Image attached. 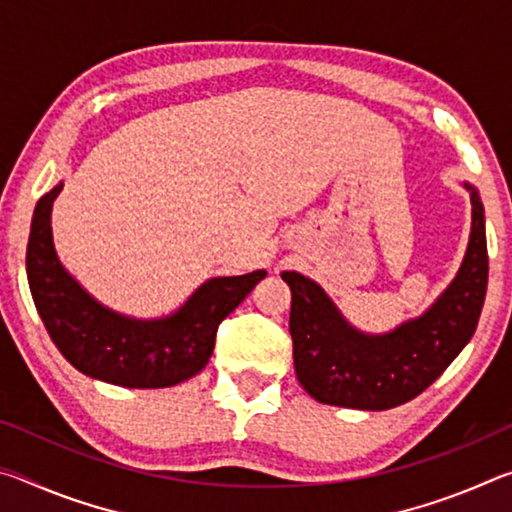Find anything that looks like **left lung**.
Listing matches in <instances>:
<instances>
[{"instance_id":"1","label":"left lung","mask_w":512,"mask_h":512,"mask_svg":"<svg viewBox=\"0 0 512 512\" xmlns=\"http://www.w3.org/2000/svg\"><path fill=\"white\" fill-rule=\"evenodd\" d=\"M463 187L472 201L463 262L429 309L391 332H363L318 282L298 271L282 273L291 289L293 366L316 402L361 411L393 409L429 388L470 343L488 289V246L481 196L474 185Z\"/></svg>"}]
</instances>
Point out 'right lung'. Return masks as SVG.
<instances>
[{"label": "right lung", "mask_w": 512, "mask_h": 512, "mask_svg": "<svg viewBox=\"0 0 512 512\" xmlns=\"http://www.w3.org/2000/svg\"><path fill=\"white\" fill-rule=\"evenodd\" d=\"M60 192L63 183L38 201L27 246L31 296L60 354L83 375L126 388H169L198 375L212 357L219 323L264 280V268L210 277L167 316L119 314L60 262L51 232V207Z\"/></svg>", "instance_id": "obj_1"}]
</instances>
